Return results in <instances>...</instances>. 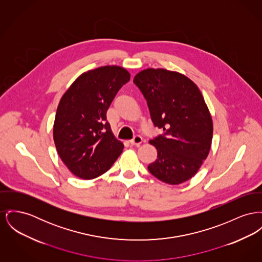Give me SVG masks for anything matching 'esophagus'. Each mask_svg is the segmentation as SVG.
<instances>
[{
    "mask_svg": "<svg viewBox=\"0 0 262 262\" xmlns=\"http://www.w3.org/2000/svg\"><path fill=\"white\" fill-rule=\"evenodd\" d=\"M142 142V138L140 136H135L134 139L129 140V143L132 145H139Z\"/></svg>",
    "mask_w": 262,
    "mask_h": 262,
    "instance_id": "34e87169",
    "label": "esophagus"
}]
</instances>
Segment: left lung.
Instances as JSON below:
<instances>
[{"label":"left lung","mask_w":262,"mask_h":262,"mask_svg":"<svg viewBox=\"0 0 262 262\" xmlns=\"http://www.w3.org/2000/svg\"><path fill=\"white\" fill-rule=\"evenodd\" d=\"M134 83L146 100L154 126L164 133L149 142L157 158L148 171L167 184L191 179L207 158L213 138V122L197 85L166 69H145Z\"/></svg>","instance_id":"left-lung-1"}]
</instances>
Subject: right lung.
I'll list each match as a JSON object with an SVG mask.
<instances>
[{"mask_svg": "<svg viewBox=\"0 0 262 262\" xmlns=\"http://www.w3.org/2000/svg\"><path fill=\"white\" fill-rule=\"evenodd\" d=\"M130 79L120 66H103L83 73L62 96L53 139L63 163L82 179L107 172L123 152L107 122L117 93Z\"/></svg>", "mask_w": 262, "mask_h": 262, "instance_id": "1", "label": "right lung"}]
</instances>
